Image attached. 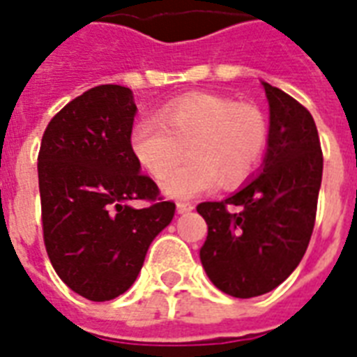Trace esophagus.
Listing matches in <instances>:
<instances>
[{
    "instance_id": "34e87169",
    "label": "esophagus",
    "mask_w": 357,
    "mask_h": 357,
    "mask_svg": "<svg viewBox=\"0 0 357 357\" xmlns=\"http://www.w3.org/2000/svg\"><path fill=\"white\" fill-rule=\"evenodd\" d=\"M192 203H176V212H178V214H188V212H192Z\"/></svg>"
}]
</instances>
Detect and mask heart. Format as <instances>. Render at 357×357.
I'll list each match as a JSON object with an SVG mask.
<instances>
[{"label":"heart","mask_w":357,"mask_h":357,"mask_svg":"<svg viewBox=\"0 0 357 357\" xmlns=\"http://www.w3.org/2000/svg\"><path fill=\"white\" fill-rule=\"evenodd\" d=\"M268 145L264 113L229 96L190 95L164 106L158 121L145 119L132 128L130 147L145 169L162 178L181 158H190L164 178L169 197H193L220 182L236 188L253 175Z\"/></svg>","instance_id":"obj_1"}]
</instances>
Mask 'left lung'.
<instances>
[{
	"mask_svg": "<svg viewBox=\"0 0 357 357\" xmlns=\"http://www.w3.org/2000/svg\"><path fill=\"white\" fill-rule=\"evenodd\" d=\"M270 106L268 149L259 176L225 201L197 204L208 225L199 251L210 281L229 296L273 291L300 264L313 234L322 149L311 113L262 82ZM234 204L240 213H229Z\"/></svg>",
	"mask_w": 357,
	"mask_h": 357,
	"instance_id": "8db88e82",
	"label": "left lung"
}]
</instances>
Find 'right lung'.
<instances>
[{"mask_svg": "<svg viewBox=\"0 0 357 357\" xmlns=\"http://www.w3.org/2000/svg\"><path fill=\"white\" fill-rule=\"evenodd\" d=\"M135 112L128 87H93L50 121L38 151L46 253L63 283L91 302L128 291L175 216V203L139 173L130 147ZM135 198L151 206L130 207Z\"/></svg>", "mask_w": 357, "mask_h": 357, "instance_id": "obj_1", "label": "right lung"}]
</instances>
